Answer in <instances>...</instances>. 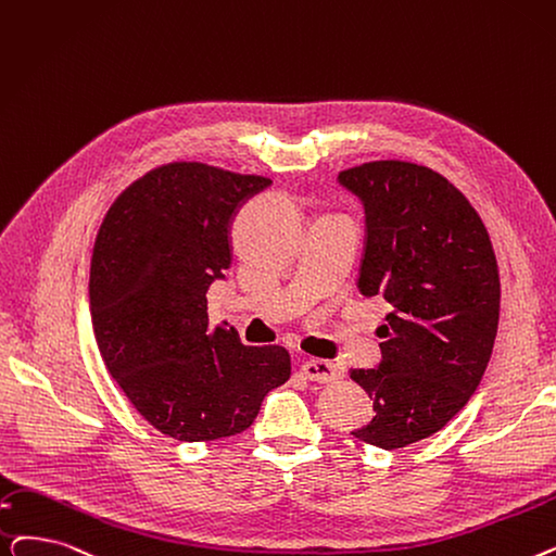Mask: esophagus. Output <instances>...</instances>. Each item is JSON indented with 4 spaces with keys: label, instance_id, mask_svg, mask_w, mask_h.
Returning <instances> with one entry per match:
<instances>
[{
    "label": "esophagus",
    "instance_id": "esophagus-1",
    "mask_svg": "<svg viewBox=\"0 0 556 556\" xmlns=\"http://www.w3.org/2000/svg\"><path fill=\"white\" fill-rule=\"evenodd\" d=\"M300 372L311 379V381H320V383H329L333 379L343 377V366L333 364V361H325V358H308L302 364Z\"/></svg>",
    "mask_w": 556,
    "mask_h": 556
}]
</instances>
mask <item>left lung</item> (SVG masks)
<instances>
[{"label":"left lung","instance_id":"obj_1","mask_svg":"<svg viewBox=\"0 0 556 556\" xmlns=\"http://www.w3.org/2000/svg\"><path fill=\"white\" fill-rule=\"evenodd\" d=\"M338 184L366 208L358 291L393 308L377 329L381 364L350 372L375 408L352 437L397 450L443 429L484 377L500 320L497 261L464 192L425 165L370 161Z\"/></svg>","mask_w":556,"mask_h":556}]
</instances>
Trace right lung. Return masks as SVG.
<instances>
[{
	"label": "right lung",
	"mask_w": 556,
	"mask_h": 556,
	"mask_svg": "<svg viewBox=\"0 0 556 556\" xmlns=\"http://www.w3.org/2000/svg\"><path fill=\"white\" fill-rule=\"evenodd\" d=\"M273 181L198 161L154 167L119 195L90 261L92 331L106 370L154 429L198 443L245 431L291 377L279 345L208 327L206 291L231 265L229 227Z\"/></svg>",
	"instance_id": "1"
}]
</instances>
